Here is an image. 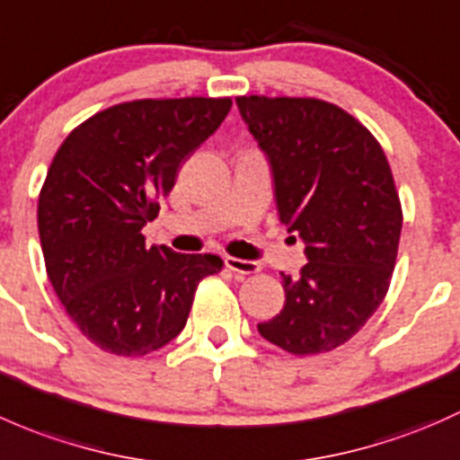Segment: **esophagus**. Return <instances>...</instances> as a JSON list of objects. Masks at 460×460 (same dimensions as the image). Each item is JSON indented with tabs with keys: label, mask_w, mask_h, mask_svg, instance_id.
<instances>
[{
	"label": "esophagus",
	"mask_w": 460,
	"mask_h": 460,
	"mask_svg": "<svg viewBox=\"0 0 460 460\" xmlns=\"http://www.w3.org/2000/svg\"><path fill=\"white\" fill-rule=\"evenodd\" d=\"M226 268L236 274H254L261 270L259 268V263L245 261V259H236V257H226Z\"/></svg>",
	"instance_id": "34e87169"
}]
</instances>
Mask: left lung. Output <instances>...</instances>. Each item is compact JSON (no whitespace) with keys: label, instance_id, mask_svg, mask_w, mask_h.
<instances>
[{"label":"left lung","instance_id":"1","mask_svg":"<svg viewBox=\"0 0 460 460\" xmlns=\"http://www.w3.org/2000/svg\"><path fill=\"white\" fill-rule=\"evenodd\" d=\"M241 117L272 165L279 219L305 241L299 277L281 272L286 305L259 323L296 357L352 339L390 288L403 210L376 137L314 97H236Z\"/></svg>","mask_w":460,"mask_h":460}]
</instances>
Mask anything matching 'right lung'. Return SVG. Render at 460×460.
Here are the masks:
<instances>
[{"label":"right lung","instance_id":"obj_1","mask_svg":"<svg viewBox=\"0 0 460 460\" xmlns=\"http://www.w3.org/2000/svg\"><path fill=\"white\" fill-rule=\"evenodd\" d=\"M230 108V97L124 102L79 124L57 150L37 203L46 272L103 352L164 348L186 325L199 281L224 268L217 254L146 248L141 228Z\"/></svg>","mask_w":460,"mask_h":460}]
</instances>
